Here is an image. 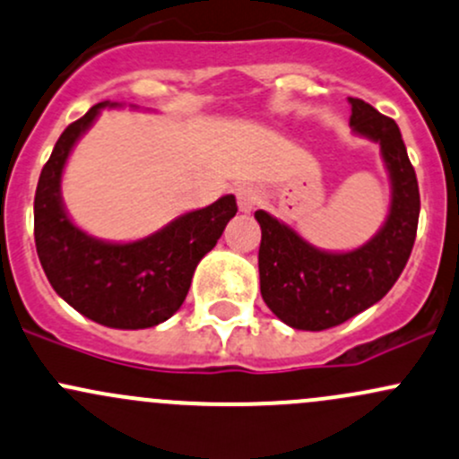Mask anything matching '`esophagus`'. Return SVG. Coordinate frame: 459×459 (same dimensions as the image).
Listing matches in <instances>:
<instances>
[{
    "instance_id": "esophagus-1",
    "label": "esophagus",
    "mask_w": 459,
    "mask_h": 459,
    "mask_svg": "<svg viewBox=\"0 0 459 459\" xmlns=\"http://www.w3.org/2000/svg\"><path fill=\"white\" fill-rule=\"evenodd\" d=\"M235 197H238V206L242 213H250V211H255L262 204V193L253 189V186H239L235 191Z\"/></svg>"
}]
</instances>
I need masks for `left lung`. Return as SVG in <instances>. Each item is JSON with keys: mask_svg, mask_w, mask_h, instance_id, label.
<instances>
[{"mask_svg": "<svg viewBox=\"0 0 459 459\" xmlns=\"http://www.w3.org/2000/svg\"><path fill=\"white\" fill-rule=\"evenodd\" d=\"M350 105L351 129L380 144L392 178V209L383 229L360 248L325 253L266 211L255 213L262 226V297L294 330H327L378 303L398 281L416 242L420 191L398 125L365 100L350 99Z\"/></svg>", "mask_w": 459, "mask_h": 459, "instance_id": "obj_1", "label": "left lung"}]
</instances>
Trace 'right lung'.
<instances>
[{"instance_id": "right-lung-1", "label": "right lung", "mask_w": 459, "mask_h": 459, "mask_svg": "<svg viewBox=\"0 0 459 459\" xmlns=\"http://www.w3.org/2000/svg\"><path fill=\"white\" fill-rule=\"evenodd\" d=\"M105 105L108 100L67 125L41 169L35 193L37 255L50 286L76 312L116 330H143L180 310L195 266L238 213V202L224 195L129 244L100 242L76 229L61 202V173L74 143Z\"/></svg>"}]
</instances>
